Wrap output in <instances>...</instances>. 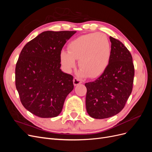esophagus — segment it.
I'll return each instance as SVG.
<instances>
[{
  "label": "esophagus",
  "mask_w": 152,
  "mask_h": 152,
  "mask_svg": "<svg viewBox=\"0 0 152 152\" xmlns=\"http://www.w3.org/2000/svg\"><path fill=\"white\" fill-rule=\"evenodd\" d=\"M73 84H74V86H77V85H79L82 83L81 80L79 79V78H77V77H75L74 79H73Z\"/></svg>",
  "instance_id": "1"
}]
</instances>
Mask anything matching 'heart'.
<instances>
[{
	"label": "heart",
	"mask_w": 152,
	"mask_h": 152,
	"mask_svg": "<svg viewBox=\"0 0 152 152\" xmlns=\"http://www.w3.org/2000/svg\"><path fill=\"white\" fill-rule=\"evenodd\" d=\"M110 44L103 34H89L73 40L68 45V50H63L60 59L63 66L70 72L79 59L81 74L93 79L102 74L110 58Z\"/></svg>",
	"instance_id": "obj_1"
}]
</instances>
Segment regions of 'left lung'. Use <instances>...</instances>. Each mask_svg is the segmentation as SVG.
I'll list each match as a JSON object with an SVG mask.
<instances>
[{"label": "left lung", "instance_id": "1", "mask_svg": "<svg viewBox=\"0 0 152 152\" xmlns=\"http://www.w3.org/2000/svg\"><path fill=\"white\" fill-rule=\"evenodd\" d=\"M111 52L105 70L95 81L86 83V105L89 116L103 119L115 115L131 94L134 68L130 52L117 39L110 37Z\"/></svg>", "mask_w": 152, "mask_h": 152}]
</instances>
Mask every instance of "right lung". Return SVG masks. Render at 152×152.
Masks as SVG:
<instances>
[{
	"mask_svg": "<svg viewBox=\"0 0 152 152\" xmlns=\"http://www.w3.org/2000/svg\"><path fill=\"white\" fill-rule=\"evenodd\" d=\"M76 31H45L21 50L15 69L16 87L23 107L41 118L57 117L73 89V76L60 69V53Z\"/></svg>",
	"mask_w": 152,
	"mask_h": 152,
	"instance_id": "add662e5",
	"label": "right lung"
}]
</instances>
